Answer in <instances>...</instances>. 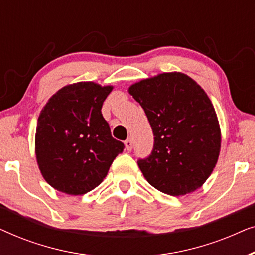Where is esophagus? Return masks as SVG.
Segmentation results:
<instances>
[{
  "label": "esophagus",
  "instance_id": "esophagus-1",
  "mask_svg": "<svg viewBox=\"0 0 255 255\" xmlns=\"http://www.w3.org/2000/svg\"><path fill=\"white\" fill-rule=\"evenodd\" d=\"M125 148H127V151H131L132 147H133V141L131 140V139H128V140H125Z\"/></svg>",
  "mask_w": 255,
  "mask_h": 255
}]
</instances>
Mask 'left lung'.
Segmentation results:
<instances>
[{
    "label": "left lung",
    "mask_w": 255,
    "mask_h": 255,
    "mask_svg": "<svg viewBox=\"0 0 255 255\" xmlns=\"http://www.w3.org/2000/svg\"><path fill=\"white\" fill-rule=\"evenodd\" d=\"M154 134L138 166L147 182L172 196L193 193L211 175L221 152V127L210 99L181 72L161 73L128 87Z\"/></svg>",
    "instance_id": "obj_1"
}]
</instances>
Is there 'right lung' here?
I'll list each match as a JSON object with an SVG mask.
<instances>
[{"label":"right lung","instance_id":"obj_1","mask_svg":"<svg viewBox=\"0 0 255 255\" xmlns=\"http://www.w3.org/2000/svg\"><path fill=\"white\" fill-rule=\"evenodd\" d=\"M114 86L67 85L50 97L37 122L34 151L45 181L68 195L93 190L107 176L124 144L111 137L101 113Z\"/></svg>","mask_w":255,"mask_h":255}]
</instances>
